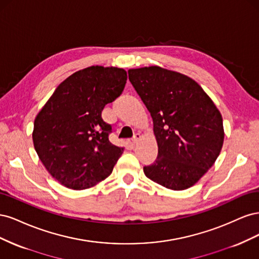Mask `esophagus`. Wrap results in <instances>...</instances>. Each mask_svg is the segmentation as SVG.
Returning a JSON list of instances; mask_svg holds the SVG:
<instances>
[{
	"label": "esophagus",
	"instance_id": "esophagus-1",
	"mask_svg": "<svg viewBox=\"0 0 259 259\" xmlns=\"http://www.w3.org/2000/svg\"><path fill=\"white\" fill-rule=\"evenodd\" d=\"M140 138H142V134H140V133H136V134L134 135V137H133V143L134 144H137L139 140H140Z\"/></svg>",
	"mask_w": 259,
	"mask_h": 259
}]
</instances>
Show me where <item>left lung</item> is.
Instances as JSON below:
<instances>
[{
	"label": "left lung",
	"mask_w": 259,
	"mask_h": 259,
	"mask_svg": "<svg viewBox=\"0 0 259 259\" xmlns=\"http://www.w3.org/2000/svg\"><path fill=\"white\" fill-rule=\"evenodd\" d=\"M128 79L151 114L159 148L145 175L170 190L192 187L221 153V112L197 82L179 72L151 66L130 69Z\"/></svg>",
	"instance_id": "obj_1"
}]
</instances>
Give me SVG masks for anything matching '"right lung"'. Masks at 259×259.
<instances>
[{"instance_id":"obj_1","label":"right lung","mask_w":259,"mask_h":259,"mask_svg":"<svg viewBox=\"0 0 259 259\" xmlns=\"http://www.w3.org/2000/svg\"><path fill=\"white\" fill-rule=\"evenodd\" d=\"M124 69L92 66L70 75L37 113L33 146L53 178L69 189L96 186L112 173L124 148L109 142L110 124L101 111L119 97Z\"/></svg>"}]
</instances>
